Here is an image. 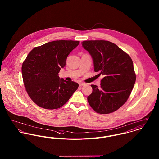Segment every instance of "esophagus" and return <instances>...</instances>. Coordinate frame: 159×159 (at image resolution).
Here are the masks:
<instances>
[{
    "label": "esophagus",
    "mask_w": 159,
    "mask_h": 159,
    "mask_svg": "<svg viewBox=\"0 0 159 159\" xmlns=\"http://www.w3.org/2000/svg\"><path fill=\"white\" fill-rule=\"evenodd\" d=\"M79 85H80V86H84V85H85V83H82V82H80V83H79Z\"/></svg>",
    "instance_id": "esophagus-1"
}]
</instances>
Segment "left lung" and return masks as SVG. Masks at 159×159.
<instances>
[{
  "mask_svg": "<svg viewBox=\"0 0 159 159\" xmlns=\"http://www.w3.org/2000/svg\"><path fill=\"white\" fill-rule=\"evenodd\" d=\"M82 46L91 54L94 71L104 75L100 88L91 85L89 104L97 113H113L127 102L135 83L133 61L129 54L109 41H84Z\"/></svg>",
  "mask_w": 159,
  "mask_h": 159,
  "instance_id": "obj_1",
  "label": "left lung"
}]
</instances>
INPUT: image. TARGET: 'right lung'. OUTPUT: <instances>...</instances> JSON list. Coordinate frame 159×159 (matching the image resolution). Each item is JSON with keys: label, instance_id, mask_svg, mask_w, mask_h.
<instances>
[{"label": "right lung", "instance_id": "1", "mask_svg": "<svg viewBox=\"0 0 159 159\" xmlns=\"http://www.w3.org/2000/svg\"><path fill=\"white\" fill-rule=\"evenodd\" d=\"M79 41L56 40L34 48L22 66L24 85L32 100L48 110L61 108L68 102L79 85L58 76L66 66L68 54Z\"/></svg>", "mask_w": 159, "mask_h": 159}]
</instances>
